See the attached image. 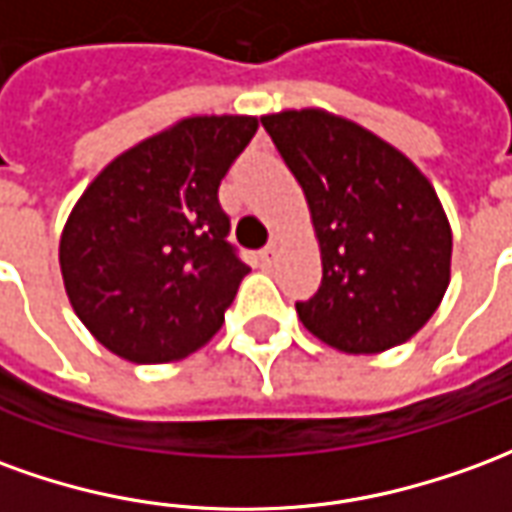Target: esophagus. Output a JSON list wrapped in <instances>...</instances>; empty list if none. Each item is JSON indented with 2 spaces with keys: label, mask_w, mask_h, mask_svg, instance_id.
I'll list each match as a JSON object with an SVG mask.
<instances>
[{
  "label": "esophagus",
  "mask_w": 512,
  "mask_h": 512,
  "mask_svg": "<svg viewBox=\"0 0 512 512\" xmlns=\"http://www.w3.org/2000/svg\"><path fill=\"white\" fill-rule=\"evenodd\" d=\"M274 260H277V246L268 244L266 249H260V263H263V266H271Z\"/></svg>",
  "instance_id": "obj_1"
}]
</instances>
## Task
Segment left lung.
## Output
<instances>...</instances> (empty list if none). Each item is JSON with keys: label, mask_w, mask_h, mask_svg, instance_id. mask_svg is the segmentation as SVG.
Segmentation results:
<instances>
[{"label": "left lung", "mask_w": 512, "mask_h": 512, "mask_svg": "<svg viewBox=\"0 0 512 512\" xmlns=\"http://www.w3.org/2000/svg\"><path fill=\"white\" fill-rule=\"evenodd\" d=\"M260 121L305 191L321 249L316 296L296 302L302 324L346 355L410 341L452 274V227L432 182L380 135L327 110Z\"/></svg>", "instance_id": "1"}]
</instances>
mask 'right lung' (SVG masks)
<instances>
[{
	"mask_svg": "<svg viewBox=\"0 0 512 512\" xmlns=\"http://www.w3.org/2000/svg\"><path fill=\"white\" fill-rule=\"evenodd\" d=\"M255 116H191L110 160L60 235L69 302L96 341L130 363L205 346L249 274L227 244L219 185Z\"/></svg>",
	"mask_w": 512,
	"mask_h": 512,
	"instance_id": "right-lung-1",
	"label": "right lung"
}]
</instances>
